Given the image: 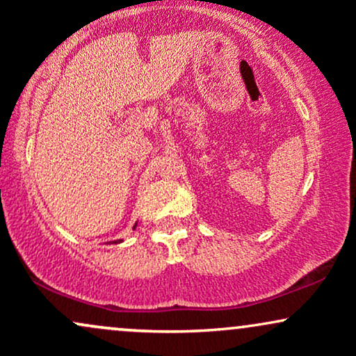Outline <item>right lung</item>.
I'll return each mask as SVG.
<instances>
[{"label": "right lung", "mask_w": 356, "mask_h": 356, "mask_svg": "<svg viewBox=\"0 0 356 356\" xmlns=\"http://www.w3.org/2000/svg\"><path fill=\"white\" fill-rule=\"evenodd\" d=\"M134 227H136V226H134ZM115 243H120V239H118V241H115Z\"/></svg>", "instance_id": "add662e5"}]
</instances>
